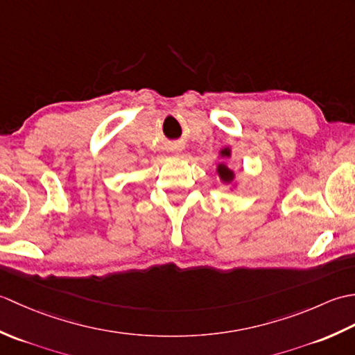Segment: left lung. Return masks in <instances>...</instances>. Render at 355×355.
Instances as JSON below:
<instances>
[{
    "label": "left lung",
    "mask_w": 355,
    "mask_h": 355,
    "mask_svg": "<svg viewBox=\"0 0 355 355\" xmlns=\"http://www.w3.org/2000/svg\"><path fill=\"white\" fill-rule=\"evenodd\" d=\"M220 157L221 158H230L232 157V148L230 146L223 148L220 150ZM216 173H218V177H220V180H221L223 183L230 184L232 189H235V187H236L235 172H233L227 164H225V163H218L216 164Z\"/></svg>",
    "instance_id": "obj_1"
}]
</instances>
